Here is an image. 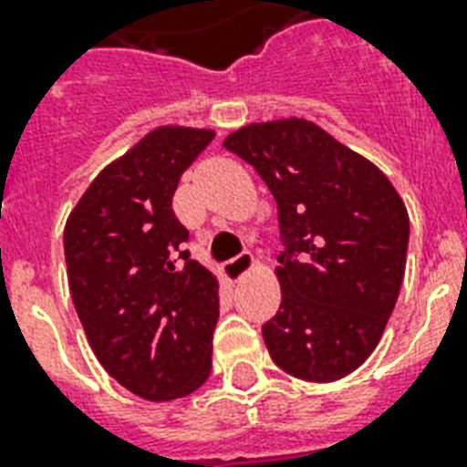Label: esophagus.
<instances>
[{
  "instance_id": "esophagus-1",
  "label": "esophagus",
  "mask_w": 467,
  "mask_h": 467,
  "mask_svg": "<svg viewBox=\"0 0 467 467\" xmlns=\"http://www.w3.org/2000/svg\"><path fill=\"white\" fill-rule=\"evenodd\" d=\"M252 266H254V256L249 254V252H244V254L234 256V259H230V262L223 266V276H225L230 284H234V281H240L244 274H249Z\"/></svg>"
}]
</instances>
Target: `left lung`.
Wrapping results in <instances>:
<instances>
[{
	"instance_id": "8db88e82",
	"label": "left lung",
	"mask_w": 467,
	"mask_h": 467,
	"mask_svg": "<svg viewBox=\"0 0 467 467\" xmlns=\"http://www.w3.org/2000/svg\"><path fill=\"white\" fill-rule=\"evenodd\" d=\"M276 198L281 307L262 327L278 368L312 383L356 370L383 337L405 278L410 215L380 169L306 119L225 138Z\"/></svg>"
}]
</instances>
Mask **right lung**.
I'll return each mask as SVG.
<instances>
[{"mask_svg": "<svg viewBox=\"0 0 467 467\" xmlns=\"http://www.w3.org/2000/svg\"><path fill=\"white\" fill-rule=\"evenodd\" d=\"M215 138L161 126L101 169L65 225L72 303L106 373L142 400L186 398L211 376L218 278L182 244L171 198Z\"/></svg>", "mask_w": 467, "mask_h": 467, "instance_id": "obj_1", "label": "right lung"}]
</instances>
